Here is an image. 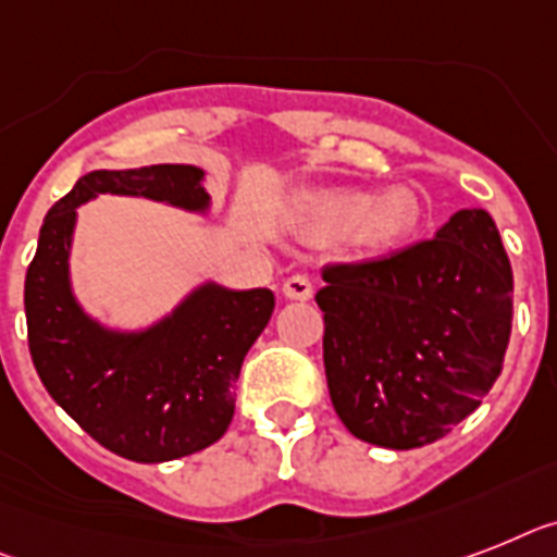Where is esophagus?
I'll list each match as a JSON object with an SVG mask.
<instances>
[{
  "label": "esophagus",
  "mask_w": 557,
  "mask_h": 557,
  "mask_svg": "<svg viewBox=\"0 0 557 557\" xmlns=\"http://www.w3.org/2000/svg\"><path fill=\"white\" fill-rule=\"evenodd\" d=\"M312 289H315V284H312L310 275L305 273L289 275L287 282H284V296L296 298V301H307V298H312Z\"/></svg>",
  "instance_id": "obj_1"
}]
</instances>
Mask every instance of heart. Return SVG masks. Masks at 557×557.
<instances>
[{
    "instance_id": "b5f03b06",
    "label": "heart",
    "mask_w": 557,
    "mask_h": 557,
    "mask_svg": "<svg viewBox=\"0 0 557 557\" xmlns=\"http://www.w3.org/2000/svg\"><path fill=\"white\" fill-rule=\"evenodd\" d=\"M418 222V205L410 190H387L372 199L364 190H342L315 196L307 207V227L324 242L356 233L364 247H389L401 242Z\"/></svg>"
}]
</instances>
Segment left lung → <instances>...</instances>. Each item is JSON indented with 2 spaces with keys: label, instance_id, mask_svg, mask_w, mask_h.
I'll list each match as a JSON object with an SVG mask.
<instances>
[{
  "label": "left lung",
  "instance_id": "8db88e82",
  "mask_svg": "<svg viewBox=\"0 0 557 557\" xmlns=\"http://www.w3.org/2000/svg\"><path fill=\"white\" fill-rule=\"evenodd\" d=\"M321 278L330 401L356 438L424 447L478 410L512 333V268L486 210Z\"/></svg>",
  "mask_w": 557,
  "mask_h": 557
}]
</instances>
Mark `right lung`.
Listing matches in <instances>:
<instances>
[{
    "mask_svg": "<svg viewBox=\"0 0 557 557\" xmlns=\"http://www.w3.org/2000/svg\"><path fill=\"white\" fill-rule=\"evenodd\" d=\"M199 178L187 164L87 173L48 210L25 275L27 347L41 384L90 438L127 461H173L227 433L233 384L275 298L264 287L207 284L150 333L110 335L82 315L67 287L73 219L94 193L205 207Z\"/></svg>",
    "mask_w": 557,
    "mask_h": 557,
    "instance_id": "add662e5",
    "label": "right lung"
}]
</instances>
